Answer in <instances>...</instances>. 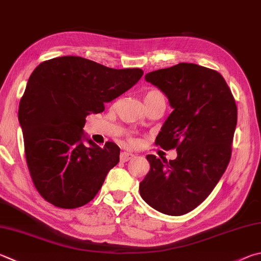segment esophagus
<instances>
[{"instance_id": "esophagus-1", "label": "esophagus", "mask_w": 261, "mask_h": 261, "mask_svg": "<svg viewBox=\"0 0 261 261\" xmlns=\"http://www.w3.org/2000/svg\"><path fill=\"white\" fill-rule=\"evenodd\" d=\"M132 158H134V154L129 153V151H122L121 155H120L121 162H127V161L131 160Z\"/></svg>"}]
</instances>
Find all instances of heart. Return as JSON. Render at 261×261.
<instances>
[{"label":"heart","instance_id":"1","mask_svg":"<svg viewBox=\"0 0 261 261\" xmlns=\"http://www.w3.org/2000/svg\"><path fill=\"white\" fill-rule=\"evenodd\" d=\"M156 96H163V93L159 91V90H149V91H147L145 94V99H148L151 97H156ZM130 143L131 144H136L137 143V139L136 138H130Z\"/></svg>","mask_w":261,"mask_h":261}]
</instances>
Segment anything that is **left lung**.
<instances>
[{
	"label": "left lung",
	"instance_id": "1",
	"mask_svg": "<svg viewBox=\"0 0 261 261\" xmlns=\"http://www.w3.org/2000/svg\"><path fill=\"white\" fill-rule=\"evenodd\" d=\"M145 80L168 97L171 114L156 137L163 149H177L176 160L147 155L148 173L139 185L143 200L164 215L195 209L216 187L231 154L238 107L217 70L180 63L146 74Z\"/></svg>",
	"mask_w": 261,
	"mask_h": 261
}]
</instances>
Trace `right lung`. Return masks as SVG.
<instances>
[{
	"mask_svg": "<svg viewBox=\"0 0 261 261\" xmlns=\"http://www.w3.org/2000/svg\"><path fill=\"white\" fill-rule=\"evenodd\" d=\"M140 68L114 69L75 56L41 63L19 102L28 170L41 196L63 209L87 204L120 161L112 141L99 147L83 132L85 117L105 110L139 81ZM87 140L89 145H84Z\"/></svg>",
	"mask_w": 261,
	"mask_h": 261,
	"instance_id": "right-lung-1",
	"label": "right lung"
}]
</instances>
